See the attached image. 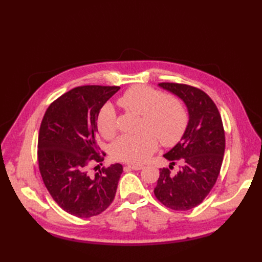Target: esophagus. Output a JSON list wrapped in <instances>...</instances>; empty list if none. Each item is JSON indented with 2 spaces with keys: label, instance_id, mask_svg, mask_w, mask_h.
Wrapping results in <instances>:
<instances>
[{
  "label": "esophagus",
  "instance_id": "obj_1",
  "mask_svg": "<svg viewBox=\"0 0 262 262\" xmlns=\"http://www.w3.org/2000/svg\"><path fill=\"white\" fill-rule=\"evenodd\" d=\"M126 168L132 170H141L143 169V166H140V164H127Z\"/></svg>",
  "mask_w": 262,
  "mask_h": 262
}]
</instances>
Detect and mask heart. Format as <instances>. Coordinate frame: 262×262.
Returning <instances> with one entry per match:
<instances>
[{"label": "heart", "mask_w": 262, "mask_h": 262, "mask_svg": "<svg viewBox=\"0 0 262 262\" xmlns=\"http://www.w3.org/2000/svg\"><path fill=\"white\" fill-rule=\"evenodd\" d=\"M118 104L142 116V128L135 135H122L112 144L110 152L115 159L141 163L161 144L171 146L184 136L188 125V110L180 99L168 96L152 87L138 85L121 95ZM96 128L105 139H112L117 132V115L113 105L106 104L96 117Z\"/></svg>", "instance_id": "1"}]
</instances>
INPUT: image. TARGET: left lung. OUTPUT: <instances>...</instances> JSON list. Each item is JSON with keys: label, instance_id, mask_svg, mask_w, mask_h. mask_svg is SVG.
<instances>
[{"label": "left lung", "instance_id": "left-lung-1", "mask_svg": "<svg viewBox=\"0 0 262 262\" xmlns=\"http://www.w3.org/2000/svg\"><path fill=\"white\" fill-rule=\"evenodd\" d=\"M158 86L185 103L189 121L181 141L163 155L170 169H160L154 193L166 207L186 211L200 205L217 180L225 150L223 123L215 104L201 89L175 82ZM175 164L180 169L171 172Z\"/></svg>", "mask_w": 262, "mask_h": 262}]
</instances>
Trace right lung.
<instances>
[{"label": "right lung", "mask_w": 262, "mask_h": 262, "mask_svg": "<svg viewBox=\"0 0 262 262\" xmlns=\"http://www.w3.org/2000/svg\"><path fill=\"white\" fill-rule=\"evenodd\" d=\"M119 89L94 85L73 88L49 106L41 122L40 174L53 200L72 215H98L115 199L122 164L102 168L94 175L88 169L106 155L96 144V117Z\"/></svg>", "instance_id": "obj_1"}]
</instances>
